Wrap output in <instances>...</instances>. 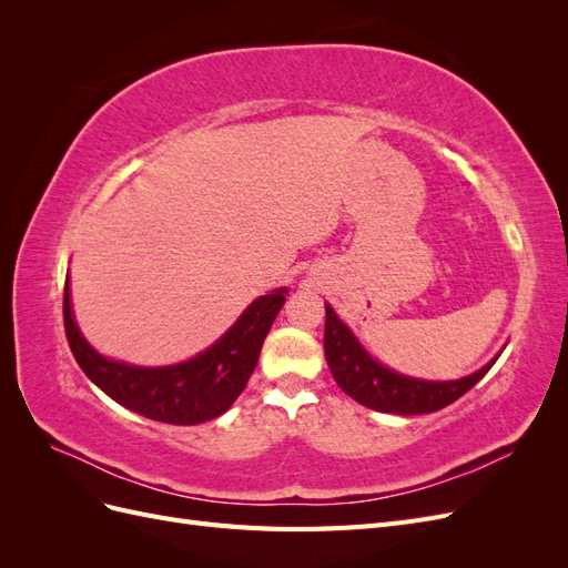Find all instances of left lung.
<instances>
[{"instance_id": "1", "label": "left lung", "mask_w": 568, "mask_h": 568, "mask_svg": "<svg viewBox=\"0 0 568 568\" xmlns=\"http://www.w3.org/2000/svg\"><path fill=\"white\" fill-rule=\"evenodd\" d=\"M326 307L324 322V355L329 365L336 384L341 390L351 395L353 400L376 412H388V415H426L448 407L464 393L474 388L488 369L495 365V355L486 367L464 376L457 382H424L412 379V376L398 374L384 367L359 346L346 324L338 320L332 305Z\"/></svg>"}]
</instances>
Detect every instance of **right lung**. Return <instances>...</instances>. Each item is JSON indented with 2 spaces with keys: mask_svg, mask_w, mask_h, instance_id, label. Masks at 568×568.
<instances>
[{
  "mask_svg": "<svg viewBox=\"0 0 568 568\" xmlns=\"http://www.w3.org/2000/svg\"><path fill=\"white\" fill-rule=\"evenodd\" d=\"M286 301V288L255 298L209 351L170 367H134L99 355L80 334L63 288V324L80 369L109 398L153 422L192 426L220 417L239 398L261 357L263 341Z\"/></svg>",
  "mask_w": 568,
  "mask_h": 568,
  "instance_id": "obj_1",
  "label": "right lung"
}]
</instances>
